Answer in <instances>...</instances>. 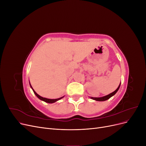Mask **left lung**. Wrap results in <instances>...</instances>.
<instances>
[{"label":"left lung","instance_id":"8db88e82","mask_svg":"<svg viewBox=\"0 0 146 146\" xmlns=\"http://www.w3.org/2000/svg\"><path fill=\"white\" fill-rule=\"evenodd\" d=\"M120 86H121V83L119 84V86L117 87V89L114 91H113V92H111V93H110V94H109L108 95H107V96H103V97H101V98H92V97H91V99H93V100H96V101H105V100H108V99H109L110 98H111L112 96H113L114 94H115L116 92H117V91L119 90V88H120Z\"/></svg>","mask_w":146,"mask_h":146}]
</instances>
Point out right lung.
Segmentation results:
<instances>
[{
    "instance_id": "1",
    "label": "right lung",
    "mask_w": 146,
    "mask_h": 146,
    "mask_svg": "<svg viewBox=\"0 0 146 146\" xmlns=\"http://www.w3.org/2000/svg\"><path fill=\"white\" fill-rule=\"evenodd\" d=\"M29 83H30V82H29ZM30 85L31 88H32V90H33V92H34V94L36 96L37 98H38L39 99H40V100H42V101H44V102H47V103H48V104H53V103L55 102L58 101V100H60V99H61L64 98V96H63V97H61V98H60L55 99H47V98H42V97H41V96H40L39 95H38V94L36 93V92L35 91V90L33 89L32 86H31L30 83Z\"/></svg>"
}]
</instances>
